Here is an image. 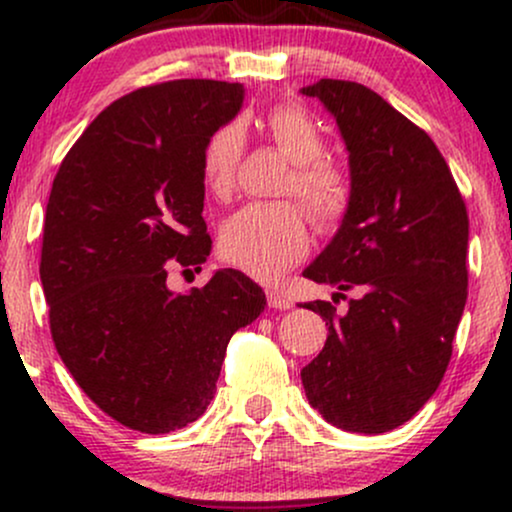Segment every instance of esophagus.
<instances>
[{"label":"esophagus","instance_id":"1","mask_svg":"<svg viewBox=\"0 0 512 512\" xmlns=\"http://www.w3.org/2000/svg\"><path fill=\"white\" fill-rule=\"evenodd\" d=\"M267 303H269V308H274V310H289L293 305L291 298L286 296V293L274 291V289L267 291Z\"/></svg>","mask_w":512,"mask_h":512}]
</instances>
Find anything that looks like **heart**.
<instances>
[{
  "label": "heart",
  "instance_id": "heart-1",
  "mask_svg": "<svg viewBox=\"0 0 512 512\" xmlns=\"http://www.w3.org/2000/svg\"><path fill=\"white\" fill-rule=\"evenodd\" d=\"M262 129L276 149L293 161L284 195H296L320 228L330 231L344 219L351 204V178L339 163L322 158L325 137L315 117L301 105H276L262 117ZM243 132L233 122L216 127L199 151V173L209 195L219 202L236 192L243 161ZM223 257L262 281L279 279L301 262L310 248V219L298 202L248 204L221 226Z\"/></svg>",
  "mask_w": 512,
  "mask_h": 512
}]
</instances>
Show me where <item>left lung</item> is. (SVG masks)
I'll use <instances>...</instances> for the list:
<instances>
[{
    "label": "left lung",
    "mask_w": 512,
    "mask_h": 512,
    "mask_svg": "<svg viewBox=\"0 0 512 512\" xmlns=\"http://www.w3.org/2000/svg\"><path fill=\"white\" fill-rule=\"evenodd\" d=\"M337 117L349 149L351 204L305 279L356 291L327 320V342L301 370L313 409L344 431L402 426L438 390L467 303L469 216L448 163L421 127L356 81L303 88Z\"/></svg>",
    "instance_id": "left-lung-1"
}]
</instances>
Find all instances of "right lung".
Segmentation results:
<instances>
[{
	"instance_id": "right-lung-1",
	"label": "right lung",
	"mask_w": 512,
	"mask_h": 512,
	"mask_svg": "<svg viewBox=\"0 0 512 512\" xmlns=\"http://www.w3.org/2000/svg\"><path fill=\"white\" fill-rule=\"evenodd\" d=\"M243 86L175 79L110 103L64 156L48 199L40 281L64 366L98 409L142 433L197 421L231 337L267 298L238 269L173 293L170 269H202L199 151Z\"/></svg>"
}]
</instances>
